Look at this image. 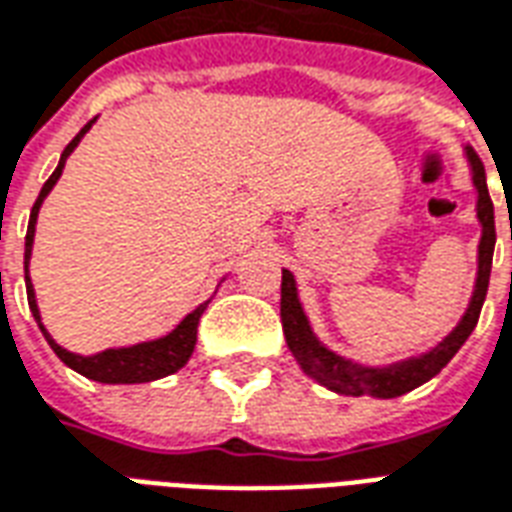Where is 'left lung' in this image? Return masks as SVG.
Returning a JSON list of instances; mask_svg holds the SVG:
<instances>
[{"mask_svg": "<svg viewBox=\"0 0 512 512\" xmlns=\"http://www.w3.org/2000/svg\"><path fill=\"white\" fill-rule=\"evenodd\" d=\"M469 165H472V184L478 189V219L483 225V236L478 246V282H475V293L469 301L467 314L461 317V323L434 347V350L423 352L418 358L410 361L391 363V366H361L352 363L342 355L331 352L325 344L317 342V336L309 328L301 301H298V290H295V279L290 271H282V328H285L287 347L293 352L298 366L304 369L309 377L331 388L344 396H374V399H396L401 393L418 388L431 377H437L448 361L461 350V344L467 342L469 333L478 325L480 309L486 301L488 293V276H491V257H494V244H497V230H494V203L488 198L486 187V168L475 154V149H467Z\"/></svg>", "mask_w": 512, "mask_h": 512, "instance_id": "8db88e82", "label": "left lung"}]
</instances>
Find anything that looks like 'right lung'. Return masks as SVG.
<instances>
[{"mask_svg":"<svg viewBox=\"0 0 512 512\" xmlns=\"http://www.w3.org/2000/svg\"><path fill=\"white\" fill-rule=\"evenodd\" d=\"M94 124V119L83 127L78 135H75L67 149L62 151V160L56 165V170L51 173V179L45 181L40 195L34 200L32 214H29V227H26V252H24V271H26V298H29V309H32L34 320L40 325V331L45 333V339L51 344V350L62 358L70 369H75L83 377L97 382H108V385H132V382H151L160 380V377H168V374L179 372L181 366L189 361V355L195 350V342H198V323L200 314L206 312V304H200L192 314H187L168 336L162 339H154V342L132 344V347H119V350H102L97 355H75V352H67L64 347L48 336V331L40 323V309H37V301H34V287L32 279H29V257H32V244H34V225H37V211L43 206L45 195L54 189V184L62 176L64 160L73 154V149L81 143V138L89 132V127Z\"/></svg>","mask_w":512,"mask_h":512,"instance_id":"obj_1","label":"right lung"}]
</instances>
